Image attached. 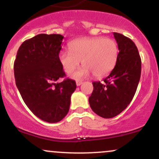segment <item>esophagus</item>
I'll return each instance as SVG.
<instances>
[{
	"label": "esophagus",
	"mask_w": 159,
	"mask_h": 159,
	"mask_svg": "<svg viewBox=\"0 0 159 159\" xmlns=\"http://www.w3.org/2000/svg\"><path fill=\"white\" fill-rule=\"evenodd\" d=\"M82 84H83V82L82 81H76V85L77 86H80V85H81Z\"/></svg>",
	"instance_id": "obj_1"
}]
</instances>
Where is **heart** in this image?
Returning a JSON list of instances; mask_svg holds the SVG:
<instances>
[{
	"instance_id": "1",
	"label": "heart",
	"mask_w": 159,
	"mask_h": 159,
	"mask_svg": "<svg viewBox=\"0 0 159 159\" xmlns=\"http://www.w3.org/2000/svg\"><path fill=\"white\" fill-rule=\"evenodd\" d=\"M118 45L111 38L93 37L75 39L69 44V51L59 54V61L67 74L79 66H84L72 75L75 79H83L91 74L96 78L108 75L117 61Z\"/></svg>"
}]
</instances>
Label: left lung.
<instances>
[{
  "mask_svg": "<svg viewBox=\"0 0 159 159\" xmlns=\"http://www.w3.org/2000/svg\"><path fill=\"white\" fill-rule=\"evenodd\" d=\"M114 36L119 49L117 61L104 83L93 82V91L89 98L91 109L103 118L114 117L126 108L141 73V60L134 42L118 33Z\"/></svg>",
  "mask_w": 159,
  "mask_h": 159,
  "instance_id": "8db88e82",
  "label": "left lung"
}]
</instances>
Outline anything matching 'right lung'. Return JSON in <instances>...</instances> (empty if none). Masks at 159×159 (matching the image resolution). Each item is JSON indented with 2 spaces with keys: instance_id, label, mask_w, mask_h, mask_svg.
<instances>
[{
  "instance_id": "add662e5",
  "label": "right lung",
  "mask_w": 159,
  "mask_h": 159,
  "mask_svg": "<svg viewBox=\"0 0 159 159\" xmlns=\"http://www.w3.org/2000/svg\"><path fill=\"white\" fill-rule=\"evenodd\" d=\"M63 36L36 35L25 41L14 62L16 84L28 108L39 119L57 123L68 114L71 96L76 89L74 80L66 78L59 61Z\"/></svg>"
}]
</instances>
